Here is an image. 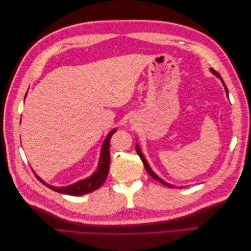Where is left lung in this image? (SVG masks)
<instances>
[{
    "label": "left lung",
    "instance_id": "left-lung-1",
    "mask_svg": "<svg viewBox=\"0 0 251 251\" xmlns=\"http://www.w3.org/2000/svg\"><path fill=\"white\" fill-rule=\"evenodd\" d=\"M210 71H211V73L214 74V75H216V76L218 77V78H220L221 79V81H222V83H223V86H224V89H225V92H226V95H227V97H228V90H227V87L225 86V83H224V80L222 79V77L220 76V74L218 73V72H216L214 69H210ZM136 151H137V153H138V155H139V157L141 158V160H142V162H143V164H144V168H146V170H147V172L149 173V175L150 176L153 178V179H155V180H158V181H160L161 183L163 184V185H165V186H169V187H175L174 185H172V184H170V183H168V182H165L164 180H162L160 177H158L157 175L151 171V169L150 168V165H149V163H148V161H147V159L144 158V156L142 155V153H141V151H140V148H139V146L138 144H136Z\"/></svg>",
    "mask_w": 251,
    "mask_h": 251
}]
</instances>
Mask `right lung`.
<instances>
[{
  "label": "right lung",
  "mask_w": 251,
  "mask_h": 251,
  "mask_svg": "<svg viewBox=\"0 0 251 251\" xmlns=\"http://www.w3.org/2000/svg\"><path fill=\"white\" fill-rule=\"evenodd\" d=\"M25 98H26V95H25ZM115 132H116V128H113V130L107 135V137H105L100 150V161H98L97 170L91 175L90 177L79 180L73 184L67 185V186H60V187H56L46 183V182L34 173L35 177L39 179L40 182H42L44 185H46L47 187L52 189V191L60 193V194L70 195V196H82L95 191V189L100 187L103 184V182L108 177L109 166H110V151H109L110 139L112 137V135Z\"/></svg>",
  "instance_id": "obj_1"
}]
</instances>
